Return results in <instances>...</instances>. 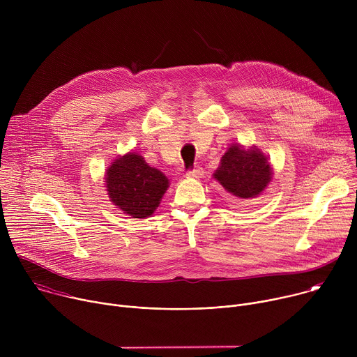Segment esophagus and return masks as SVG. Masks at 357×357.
Returning <instances> with one entry per match:
<instances>
[{
    "label": "esophagus",
    "mask_w": 357,
    "mask_h": 357,
    "mask_svg": "<svg viewBox=\"0 0 357 357\" xmlns=\"http://www.w3.org/2000/svg\"><path fill=\"white\" fill-rule=\"evenodd\" d=\"M203 175V169L200 167H195L192 171L186 172L188 178H200Z\"/></svg>",
    "instance_id": "obj_1"
}]
</instances>
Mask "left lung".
I'll use <instances>...</instances> for the list:
<instances>
[{"label": "left lung", "instance_id": "left-lung-1", "mask_svg": "<svg viewBox=\"0 0 357 357\" xmlns=\"http://www.w3.org/2000/svg\"><path fill=\"white\" fill-rule=\"evenodd\" d=\"M273 176L268 158L257 146L233 144L220 160L213 178L237 199H254L267 188Z\"/></svg>", "mask_w": 357, "mask_h": 357}]
</instances>
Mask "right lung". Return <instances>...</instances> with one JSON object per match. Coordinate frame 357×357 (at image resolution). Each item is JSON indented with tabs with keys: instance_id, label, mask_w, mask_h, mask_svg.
<instances>
[{
	"instance_id": "add662e5",
	"label": "right lung",
	"mask_w": 357,
	"mask_h": 357,
	"mask_svg": "<svg viewBox=\"0 0 357 357\" xmlns=\"http://www.w3.org/2000/svg\"><path fill=\"white\" fill-rule=\"evenodd\" d=\"M169 186L168 178L149 167L137 152L119 157L106 172L110 200L134 219L151 216Z\"/></svg>"
}]
</instances>
